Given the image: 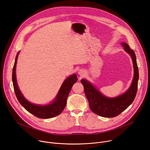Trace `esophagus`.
Segmentation results:
<instances>
[{"mask_svg": "<svg viewBox=\"0 0 150 150\" xmlns=\"http://www.w3.org/2000/svg\"><path fill=\"white\" fill-rule=\"evenodd\" d=\"M85 73V71H83V70L82 69H80L78 71V74L80 75H83Z\"/></svg>", "mask_w": 150, "mask_h": 150, "instance_id": "obj_1", "label": "esophagus"}]
</instances>
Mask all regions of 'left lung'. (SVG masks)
Returning a JSON list of instances; mask_svg holds the SVG:
<instances>
[{
	"mask_svg": "<svg viewBox=\"0 0 150 150\" xmlns=\"http://www.w3.org/2000/svg\"><path fill=\"white\" fill-rule=\"evenodd\" d=\"M125 50L130 54L132 59L134 75L129 88L123 94L109 98L103 96L90 82L81 79L85 94L86 96L90 109L96 115L104 117H114L126 109L134 101L138 89L139 72L135 52L126 42H122Z\"/></svg>",
	"mask_w": 150,
	"mask_h": 150,
	"instance_id": "obj_1",
	"label": "left lung"
}]
</instances>
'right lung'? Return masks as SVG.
Here are the masks:
<instances>
[{
	"instance_id": "1",
	"label": "right lung",
	"mask_w": 150,
	"mask_h": 150,
	"mask_svg": "<svg viewBox=\"0 0 150 150\" xmlns=\"http://www.w3.org/2000/svg\"><path fill=\"white\" fill-rule=\"evenodd\" d=\"M19 53V52L16 54L12 71L13 88L18 101L28 112L38 118L49 119L60 115L65 108L67 98L72 87V85L78 80L76 75H72L64 81L55 99L52 103L44 105L33 104L29 102L24 97L23 94L21 93L16 82L15 70Z\"/></svg>"
}]
</instances>
